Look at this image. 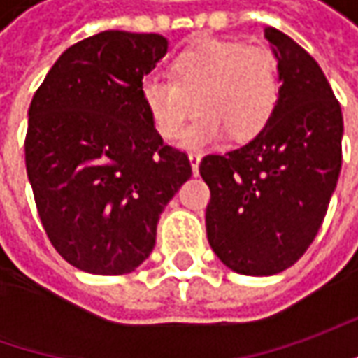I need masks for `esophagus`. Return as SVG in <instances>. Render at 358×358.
<instances>
[{
    "instance_id": "obj_1",
    "label": "esophagus",
    "mask_w": 358,
    "mask_h": 358,
    "mask_svg": "<svg viewBox=\"0 0 358 358\" xmlns=\"http://www.w3.org/2000/svg\"><path fill=\"white\" fill-rule=\"evenodd\" d=\"M189 161H191V169H193V173L197 175V173H199V165H201V155L199 153H189Z\"/></svg>"
}]
</instances>
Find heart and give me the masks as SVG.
Masks as SVG:
<instances>
[{
  "mask_svg": "<svg viewBox=\"0 0 358 358\" xmlns=\"http://www.w3.org/2000/svg\"><path fill=\"white\" fill-rule=\"evenodd\" d=\"M139 93L167 139L181 133L197 104L201 113L183 131L179 145L205 149L229 133L245 141L265 129L279 103L281 81L268 49L205 39L173 57L171 77H145Z\"/></svg>",
  "mask_w": 358,
  "mask_h": 358,
  "instance_id": "obj_1",
  "label": "heart"
}]
</instances>
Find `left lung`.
Segmentation results:
<instances>
[{
  "label": "left lung",
  "mask_w": 358,
  "mask_h": 358,
  "mask_svg": "<svg viewBox=\"0 0 358 358\" xmlns=\"http://www.w3.org/2000/svg\"><path fill=\"white\" fill-rule=\"evenodd\" d=\"M277 59L279 103L265 129L199 173L211 189L207 239L241 275H277L317 237L341 173L343 113L323 69L289 35L265 27Z\"/></svg>",
  "instance_id": "1"
}]
</instances>
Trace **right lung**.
I'll use <instances>...</instances> for the list:
<instances>
[{
  "instance_id": "right-lung-1",
  "label": "right lung",
  "mask_w": 358,
  "mask_h": 358,
  "mask_svg": "<svg viewBox=\"0 0 358 358\" xmlns=\"http://www.w3.org/2000/svg\"><path fill=\"white\" fill-rule=\"evenodd\" d=\"M167 45L157 34L87 37L63 51L29 105L25 167L39 219L57 253L85 273L139 267L163 209L191 177L139 93Z\"/></svg>"
}]
</instances>
